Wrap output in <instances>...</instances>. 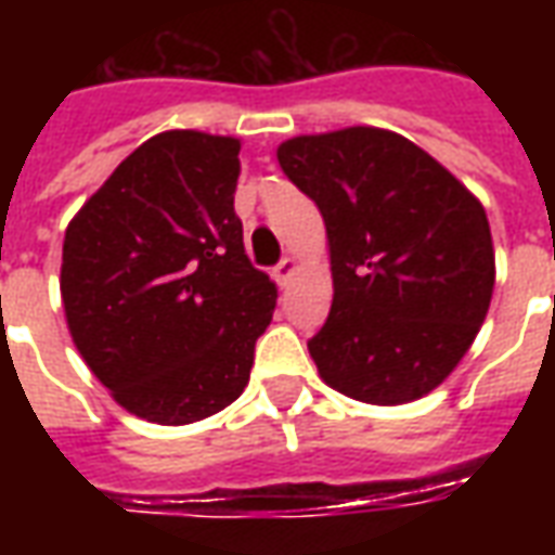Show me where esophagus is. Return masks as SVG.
Returning a JSON list of instances; mask_svg holds the SVG:
<instances>
[{"label": "esophagus", "mask_w": 555, "mask_h": 555, "mask_svg": "<svg viewBox=\"0 0 555 555\" xmlns=\"http://www.w3.org/2000/svg\"><path fill=\"white\" fill-rule=\"evenodd\" d=\"M297 273H300V261H297V258H282V264L273 270V276H276L279 285H288Z\"/></svg>", "instance_id": "34e87169"}]
</instances>
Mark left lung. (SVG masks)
Listing matches in <instances>:
<instances>
[{
    "label": "left lung",
    "instance_id": "8db88e82",
    "mask_svg": "<svg viewBox=\"0 0 555 555\" xmlns=\"http://www.w3.org/2000/svg\"><path fill=\"white\" fill-rule=\"evenodd\" d=\"M276 157L326 225L333 306L309 341L321 380L377 408L434 392L476 341L493 297L481 202L384 127L291 137Z\"/></svg>",
    "mask_w": 555,
    "mask_h": 555
}]
</instances>
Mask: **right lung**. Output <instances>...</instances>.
<instances>
[{
	"label": "right lung",
	"instance_id": "add662e5",
	"mask_svg": "<svg viewBox=\"0 0 555 555\" xmlns=\"http://www.w3.org/2000/svg\"><path fill=\"white\" fill-rule=\"evenodd\" d=\"M241 139L157 133L67 222V333L115 404L190 425L241 398L276 282L249 264L234 214Z\"/></svg>",
	"mask_w": 555,
	"mask_h": 555
}]
</instances>
